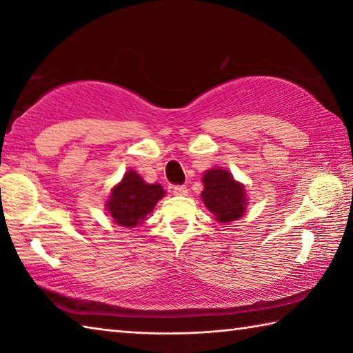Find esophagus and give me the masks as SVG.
<instances>
[{
	"label": "esophagus",
	"mask_w": 353,
	"mask_h": 353,
	"mask_svg": "<svg viewBox=\"0 0 353 353\" xmlns=\"http://www.w3.org/2000/svg\"><path fill=\"white\" fill-rule=\"evenodd\" d=\"M172 193L176 196H187L188 188L185 187V185H174V187H172Z\"/></svg>",
	"instance_id": "obj_1"
}]
</instances>
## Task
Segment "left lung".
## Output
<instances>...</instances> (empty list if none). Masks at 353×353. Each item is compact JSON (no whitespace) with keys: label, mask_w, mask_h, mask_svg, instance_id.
<instances>
[{"label":"left lung","mask_w":353,"mask_h":353,"mask_svg":"<svg viewBox=\"0 0 353 353\" xmlns=\"http://www.w3.org/2000/svg\"><path fill=\"white\" fill-rule=\"evenodd\" d=\"M202 201L219 222L239 219L245 210V190L227 170H210L203 174Z\"/></svg>","instance_id":"left-lung-1"}]
</instances>
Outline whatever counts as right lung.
Returning <instances> with one entry per match:
<instances>
[{
    "mask_svg": "<svg viewBox=\"0 0 353 353\" xmlns=\"http://www.w3.org/2000/svg\"><path fill=\"white\" fill-rule=\"evenodd\" d=\"M163 194L165 191L159 183H145L142 177L131 170L112 190L108 201V211L114 217V222L121 227L134 228L142 223Z\"/></svg>",
    "mask_w": 353,
    "mask_h": 353,
    "instance_id": "obj_1",
    "label": "right lung"
}]
</instances>
